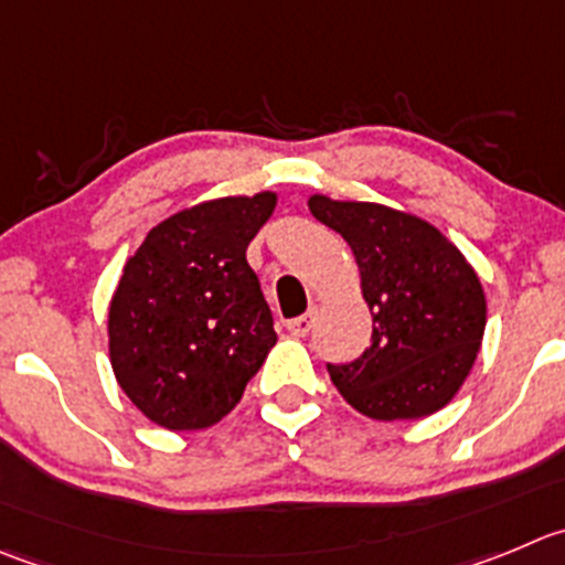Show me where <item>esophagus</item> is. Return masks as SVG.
<instances>
[{"label": "esophagus", "instance_id": "34e87169", "mask_svg": "<svg viewBox=\"0 0 565 565\" xmlns=\"http://www.w3.org/2000/svg\"><path fill=\"white\" fill-rule=\"evenodd\" d=\"M286 327H288V332H291V335L305 338L310 330H313V313H305V316H299V319H291Z\"/></svg>", "mask_w": 565, "mask_h": 565}]
</instances>
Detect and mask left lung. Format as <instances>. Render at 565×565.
<instances>
[{
    "label": "left lung",
    "mask_w": 565,
    "mask_h": 565,
    "mask_svg": "<svg viewBox=\"0 0 565 565\" xmlns=\"http://www.w3.org/2000/svg\"><path fill=\"white\" fill-rule=\"evenodd\" d=\"M308 205L352 246L374 319L360 358L327 363L335 388L377 422L422 418L447 405L486 330L475 268L433 224L394 207L327 196H310Z\"/></svg>",
    "instance_id": "8db88e82"
}]
</instances>
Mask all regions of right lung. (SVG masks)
Instances as JSON below:
<instances>
[{"instance_id": "right-lung-1", "label": "right lung", "mask_w": 565, "mask_h": 565, "mask_svg": "<svg viewBox=\"0 0 565 565\" xmlns=\"http://www.w3.org/2000/svg\"><path fill=\"white\" fill-rule=\"evenodd\" d=\"M274 193L202 202L160 222L110 302V360L132 405L169 429L227 416L277 343L246 246Z\"/></svg>"}]
</instances>
